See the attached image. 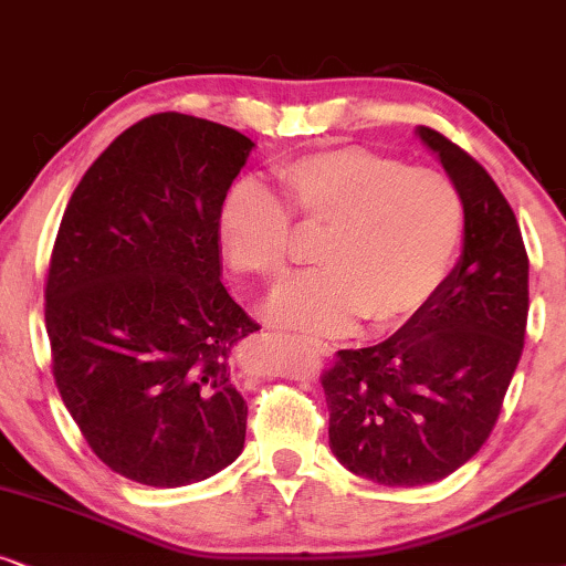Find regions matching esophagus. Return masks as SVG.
<instances>
[{
    "instance_id": "1",
    "label": "esophagus",
    "mask_w": 566,
    "mask_h": 566,
    "mask_svg": "<svg viewBox=\"0 0 566 566\" xmlns=\"http://www.w3.org/2000/svg\"><path fill=\"white\" fill-rule=\"evenodd\" d=\"M297 342H303V344H311V346H315V349H318L321 354H334V346H328V344H321V342H313V338H300L297 336Z\"/></svg>"
}]
</instances>
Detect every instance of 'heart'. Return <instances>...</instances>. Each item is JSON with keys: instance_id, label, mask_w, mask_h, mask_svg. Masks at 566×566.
I'll return each instance as SVG.
<instances>
[{"instance_id": "obj_1", "label": "heart", "mask_w": 566, "mask_h": 566, "mask_svg": "<svg viewBox=\"0 0 566 566\" xmlns=\"http://www.w3.org/2000/svg\"><path fill=\"white\" fill-rule=\"evenodd\" d=\"M282 199L240 180L217 212V238L238 274L276 282L292 259V220L326 232L321 274L276 290L261 313L279 328L334 336L357 318L378 334L419 318L440 295L463 243L465 205L446 172L409 168L365 147H334L276 170Z\"/></svg>"}]
</instances>
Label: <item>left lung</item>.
<instances>
[{
  "label": "left lung",
  "instance_id": "left-lung-1",
  "mask_svg": "<svg viewBox=\"0 0 566 566\" xmlns=\"http://www.w3.org/2000/svg\"><path fill=\"white\" fill-rule=\"evenodd\" d=\"M465 205L463 251L419 318L386 342L342 349L323 375L328 446L382 486L450 476L484 446L523 354L528 253L492 176L440 132L417 126Z\"/></svg>",
  "mask_w": 566,
  "mask_h": 566
}]
</instances>
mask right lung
<instances>
[{
  "label": "right lung",
  "mask_w": 566,
  "mask_h": 566,
  "mask_svg": "<svg viewBox=\"0 0 566 566\" xmlns=\"http://www.w3.org/2000/svg\"><path fill=\"white\" fill-rule=\"evenodd\" d=\"M255 145L186 113L142 118L90 165L59 224L46 331L62 401L120 476L176 489L245 446L217 212Z\"/></svg>",
  "instance_id": "right-lung-1"
}]
</instances>
